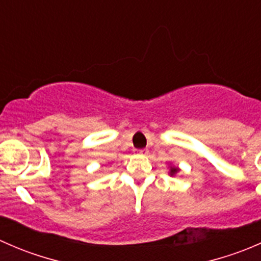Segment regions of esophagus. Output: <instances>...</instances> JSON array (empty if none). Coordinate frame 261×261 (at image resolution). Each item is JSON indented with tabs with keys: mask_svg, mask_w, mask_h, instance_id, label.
I'll list each match as a JSON object with an SVG mask.
<instances>
[{
	"mask_svg": "<svg viewBox=\"0 0 261 261\" xmlns=\"http://www.w3.org/2000/svg\"><path fill=\"white\" fill-rule=\"evenodd\" d=\"M138 152H139V154H147V152H149V150H147V149H140V150H138Z\"/></svg>",
	"mask_w": 261,
	"mask_h": 261,
	"instance_id": "obj_1",
	"label": "esophagus"
}]
</instances>
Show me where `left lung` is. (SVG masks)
Instances as JSON below:
<instances>
[{"label": "left lung", "mask_w": 261, "mask_h": 261, "mask_svg": "<svg viewBox=\"0 0 261 261\" xmlns=\"http://www.w3.org/2000/svg\"><path fill=\"white\" fill-rule=\"evenodd\" d=\"M179 172V169H178L177 167H170V175H174V174H177V173Z\"/></svg>", "instance_id": "left-lung-1"}]
</instances>
